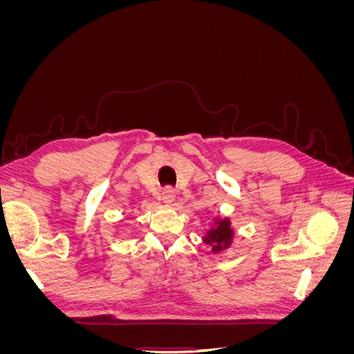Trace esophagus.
Masks as SVG:
<instances>
[{
  "label": "esophagus",
  "instance_id": "34e87169",
  "mask_svg": "<svg viewBox=\"0 0 354 354\" xmlns=\"http://www.w3.org/2000/svg\"><path fill=\"white\" fill-rule=\"evenodd\" d=\"M174 198H176V190H174V189L168 187V189H165V190L162 192V199H164L165 202H173Z\"/></svg>",
  "mask_w": 354,
  "mask_h": 354
}]
</instances>
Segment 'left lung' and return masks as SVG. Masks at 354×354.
Returning a JSON list of instances; mask_svg holds the SVG:
<instances>
[{
	"label": "left lung",
	"instance_id": "8db88e82",
	"mask_svg": "<svg viewBox=\"0 0 354 354\" xmlns=\"http://www.w3.org/2000/svg\"><path fill=\"white\" fill-rule=\"evenodd\" d=\"M232 238H233V230L230 227V221L227 218L217 220L216 226L207 232L205 243L211 246L212 252H220L223 250L229 248L232 243Z\"/></svg>",
	"mask_w": 354,
	"mask_h": 354
}]
</instances>
